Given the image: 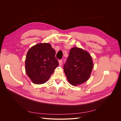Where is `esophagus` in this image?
Wrapping results in <instances>:
<instances>
[{
    "label": "esophagus",
    "instance_id": "1",
    "mask_svg": "<svg viewBox=\"0 0 121 121\" xmlns=\"http://www.w3.org/2000/svg\"><path fill=\"white\" fill-rule=\"evenodd\" d=\"M58 62H59V65H60V66H61L62 64H63V60H59V61H58Z\"/></svg>",
    "mask_w": 121,
    "mask_h": 121
}]
</instances>
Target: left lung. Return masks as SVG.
<instances>
[{"mask_svg":"<svg viewBox=\"0 0 121 121\" xmlns=\"http://www.w3.org/2000/svg\"><path fill=\"white\" fill-rule=\"evenodd\" d=\"M93 67L92 57L87 51L73 47L64 65V72L69 84L73 86L85 82L90 77Z\"/></svg>","mask_w":121,"mask_h":121,"instance_id":"left-lung-1","label":"left lung"}]
</instances>
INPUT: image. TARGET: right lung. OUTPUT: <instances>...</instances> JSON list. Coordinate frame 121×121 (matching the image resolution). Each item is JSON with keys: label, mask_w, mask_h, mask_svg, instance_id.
<instances>
[{"label": "right lung", "mask_w": 121, "mask_h": 121, "mask_svg": "<svg viewBox=\"0 0 121 121\" xmlns=\"http://www.w3.org/2000/svg\"><path fill=\"white\" fill-rule=\"evenodd\" d=\"M56 52L49 43H38L28 50L25 61L26 72L32 82L47 81L58 65Z\"/></svg>", "instance_id": "right-lung-1"}]
</instances>
